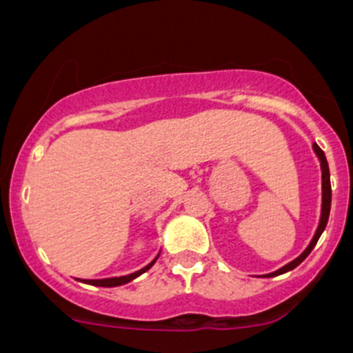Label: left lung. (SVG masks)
<instances>
[{"instance_id":"8db88e82","label":"left lung","mask_w":353,"mask_h":353,"mask_svg":"<svg viewBox=\"0 0 353 353\" xmlns=\"http://www.w3.org/2000/svg\"><path fill=\"white\" fill-rule=\"evenodd\" d=\"M314 151H315V153H317L319 160H321V169H322V212H321V223H319V228H317V232H315L314 239H312L310 245L306 247L305 251H303L301 254H299L298 258L294 259V261L288 263V265L282 266L281 270H276V272H273V273H268V275H265V276L282 275V273L291 272V270H294L296 266L301 265V263L306 259V256H308L312 252V249H314V247H315L317 240L321 239V235H322V232H324V230H325V226H327L329 212H331V176H329V165H327V160H325L324 151H322L321 148L317 146V144H314Z\"/></svg>"}]
</instances>
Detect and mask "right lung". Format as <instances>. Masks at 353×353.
<instances>
[{
    "label": "right lung",
    "mask_w": 353,
    "mask_h": 353,
    "mask_svg": "<svg viewBox=\"0 0 353 353\" xmlns=\"http://www.w3.org/2000/svg\"><path fill=\"white\" fill-rule=\"evenodd\" d=\"M157 259H158V256L153 259V261L150 263V265L144 266V268H141L139 272L130 273V275L111 276V279H99V281H81V282H85V284H90V285H99V288H117V285L128 284V282H130V281H134V279H137V276H139V275H143L144 272H148V270H150L151 266L154 265V261H157Z\"/></svg>",
    "instance_id": "right-lung-1"
}]
</instances>
